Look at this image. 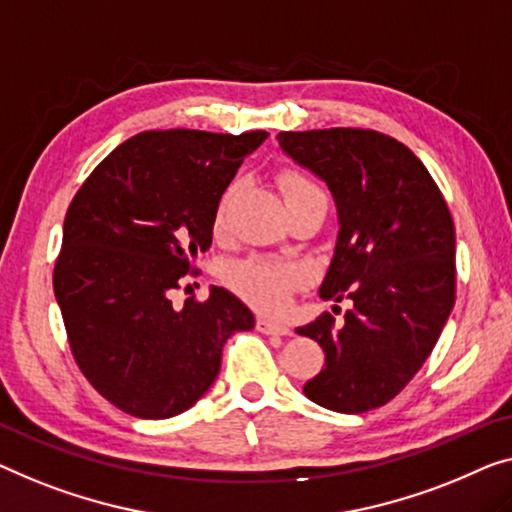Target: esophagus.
<instances>
[{
  "instance_id": "esophagus-1",
  "label": "esophagus",
  "mask_w": 512,
  "mask_h": 512,
  "mask_svg": "<svg viewBox=\"0 0 512 512\" xmlns=\"http://www.w3.org/2000/svg\"><path fill=\"white\" fill-rule=\"evenodd\" d=\"M255 326H257V331H262L266 335H292V329H289L285 322H278V319L259 317Z\"/></svg>"
}]
</instances>
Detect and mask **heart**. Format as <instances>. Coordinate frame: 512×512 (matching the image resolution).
Returning <instances> with one entry per match:
<instances>
[{
	"mask_svg": "<svg viewBox=\"0 0 512 512\" xmlns=\"http://www.w3.org/2000/svg\"><path fill=\"white\" fill-rule=\"evenodd\" d=\"M278 186L285 193L287 204H294L305 197L324 195L317 188V183L312 181L308 174L296 170V167H285L278 172ZM236 186H230L220 195L213 211V232L220 234L227 225V213H230L232 200H234ZM225 280L236 294L243 296L248 303H253L259 310H278L287 303L296 289L303 282V271L296 264L278 262V259H266V257H248L241 262L232 264L225 271Z\"/></svg>",
	"mask_w": 512,
	"mask_h": 512,
	"instance_id": "b5f03b06",
	"label": "heart"
}]
</instances>
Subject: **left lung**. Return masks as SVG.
I'll return each mask as SVG.
<instances>
[{
  "label": "left lung",
  "mask_w": 512,
  "mask_h": 512,
  "mask_svg": "<svg viewBox=\"0 0 512 512\" xmlns=\"http://www.w3.org/2000/svg\"><path fill=\"white\" fill-rule=\"evenodd\" d=\"M278 142L329 183L340 234L319 294L354 303L340 322L324 312L296 329L326 356L303 393L363 414L409 384L444 331L455 303L453 216L427 167L391 135L317 128L282 131Z\"/></svg>",
  "instance_id": "obj_1"
}]
</instances>
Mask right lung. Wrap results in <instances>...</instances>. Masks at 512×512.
<instances>
[{"label": "right lung", "mask_w": 512, "mask_h": 512, "mask_svg": "<svg viewBox=\"0 0 512 512\" xmlns=\"http://www.w3.org/2000/svg\"><path fill=\"white\" fill-rule=\"evenodd\" d=\"M266 131H147L105 156L68 204L52 273L78 368L114 407L170 418L209 391L223 345L253 312L223 287L174 308L197 276L213 211Z\"/></svg>", "instance_id": "right-lung-1"}]
</instances>
